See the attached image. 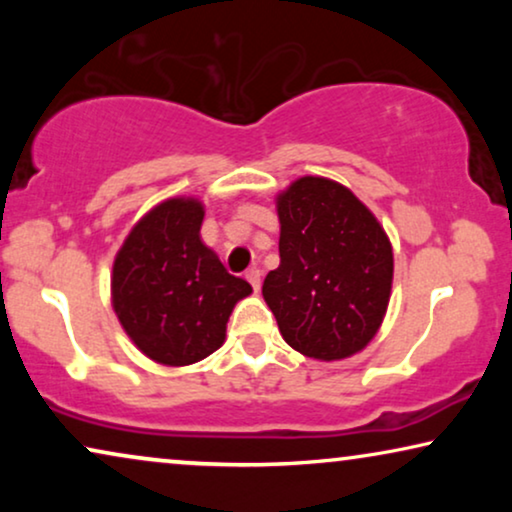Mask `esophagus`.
<instances>
[{
	"instance_id": "1",
	"label": "esophagus",
	"mask_w": 512,
	"mask_h": 512,
	"mask_svg": "<svg viewBox=\"0 0 512 512\" xmlns=\"http://www.w3.org/2000/svg\"><path fill=\"white\" fill-rule=\"evenodd\" d=\"M247 279H249V284L254 286V291L258 293V289H261V270H258V268H249V270H247Z\"/></svg>"
}]
</instances>
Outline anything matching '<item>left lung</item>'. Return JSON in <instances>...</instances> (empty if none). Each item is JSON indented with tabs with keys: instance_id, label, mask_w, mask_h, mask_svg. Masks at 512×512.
Segmentation results:
<instances>
[{
	"instance_id": "8db88e82",
	"label": "left lung",
	"mask_w": 512,
	"mask_h": 512,
	"mask_svg": "<svg viewBox=\"0 0 512 512\" xmlns=\"http://www.w3.org/2000/svg\"><path fill=\"white\" fill-rule=\"evenodd\" d=\"M279 268L263 298L282 338L310 359L368 345L387 312L394 254L368 207L331 179L303 177L277 200Z\"/></svg>"
}]
</instances>
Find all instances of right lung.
Here are the masks:
<instances>
[{
    "label": "right lung",
    "mask_w": 512,
    "mask_h": 512,
    "mask_svg": "<svg viewBox=\"0 0 512 512\" xmlns=\"http://www.w3.org/2000/svg\"><path fill=\"white\" fill-rule=\"evenodd\" d=\"M202 205L174 198L132 228L114 263V310L149 359L188 366L223 345L235 303L251 284L200 242Z\"/></svg>",
    "instance_id": "add662e5"
}]
</instances>
